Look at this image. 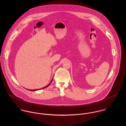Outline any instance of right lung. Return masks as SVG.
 <instances>
[{
  "mask_svg": "<svg viewBox=\"0 0 126 126\" xmlns=\"http://www.w3.org/2000/svg\"><path fill=\"white\" fill-rule=\"evenodd\" d=\"M52 79H52V80H51V81H50V82L46 86H45V87H43V88H41V89H35V90H29V91H36V90H40V89H44V88H46V87H48L49 85V84H50V83L51 82V81H52Z\"/></svg>",
  "mask_w": 126,
  "mask_h": 126,
  "instance_id": "right-lung-1",
  "label": "right lung"
}]
</instances>
